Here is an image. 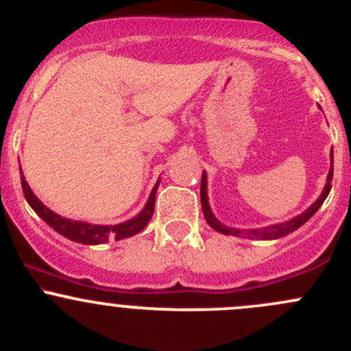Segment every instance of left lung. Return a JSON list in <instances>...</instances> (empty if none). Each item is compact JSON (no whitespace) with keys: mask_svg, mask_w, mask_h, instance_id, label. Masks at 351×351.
<instances>
[{"mask_svg":"<svg viewBox=\"0 0 351 351\" xmlns=\"http://www.w3.org/2000/svg\"><path fill=\"white\" fill-rule=\"evenodd\" d=\"M331 182H332V149H331V169L328 173L326 178V185H324L323 193H321L319 198L311 205L307 210H304L302 214L295 215L290 221L280 222V224H274V226H267V228L261 229H246V231H241V229L236 228H229V226L222 224L217 217L212 212L210 205H208V197H207V173H202V183H200V200H202V212H204V217L207 221V224L210 226L212 229H215L217 232L226 236H238V238H247V239H278L284 238V236L290 234V232L297 231L300 226L306 224L317 210L323 205V202L326 200V197L329 195V190H331Z\"/></svg>","mask_w":351,"mask_h":351,"instance_id":"obj_1","label":"left lung"}]
</instances>
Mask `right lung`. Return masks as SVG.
Segmentation results:
<instances>
[{"label":"right lung","mask_w":351,"mask_h":351,"mask_svg":"<svg viewBox=\"0 0 351 351\" xmlns=\"http://www.w3.org/2000/svg\"><path fill=\"white\" fill-rule=\"evenodd\" d=\"M20 175H22L23 195L27 198L28 205L35 210V214H37L42 221L47 222L56 232H59V234L64 236V238L71 239V241L74 243L101 244V243H107L108 238H115V241L130 238V236H136L137 232L143 231V229L147 226V222L151 221V217H153L156 190H158L159 180L154 185L149 198H147L144 208L136 215V217L129 219V221L125 222H120V224H115V226H104V224H90V222H83V221H73V219H66L62 217V215L56 214L54 210L45 207V205L38 200L37 195L32 192L27 180H25L22 168H20Z\"/></svg>","instance_id":"add662e5"}]
</instances>
